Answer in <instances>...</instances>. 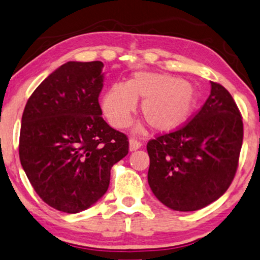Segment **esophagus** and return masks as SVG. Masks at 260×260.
<instances>
[{
    "instance_id": "obj_1",
    "label": "esophagus",
    "mask_w": 260,
    "mask_h": 260,
    "mask_svg": "<svg viewBox=\"0 0 260 260\" xmlns=\"http://www.w3.org/2000/svg\"><path fill=\"white\" fill-rule=\"evenodd\" d=\"M140 146H142V143L138 142L137 139L131 138V139L129 140V150H130V151L138 150V148H140Z\"/></svg>"
}]
</instances>
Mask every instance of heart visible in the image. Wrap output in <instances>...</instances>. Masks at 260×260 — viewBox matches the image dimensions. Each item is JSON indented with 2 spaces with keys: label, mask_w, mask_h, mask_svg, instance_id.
<instances>
[{
  "label": "heart",
  "mask_w": 260,
  "mask_h": 260,
  "mask_svg": "<svg viewBox=\"0 0 260 260\" xmlns=\"http://www.w3.org/2000/svg\"><path fill=\"white\" fill-rule=\"evenodd\" d=\"M136 100H143L140 113L156 133L168 134L188 122L197 107L194 87L167 74L138 72L124 84H114L102 98V110L110 124H129Z\"/></svg>",
  "instance_id": "obj_1"
}]
</instances>
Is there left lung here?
I'll list each match as a JSON object with an SVG mask.
<instances>
[{"mask_svg": "<svg viewBox=\"0 0 260 260\" xmlns=\"http://www.w3.org/2000/svg\"><path fill=\"white\" fill-rule=\"evenodd\" d=\"M211 94L190 121L147 143V180L174 211H197L226 192L235 177L243 142L242 115L226 88L211 82Z\"/></svg>", "mask_w": 260, "mask_h": 260, "instance_id": "1", "label": "left lung"}]
</instances>
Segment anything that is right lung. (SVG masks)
<instances>
[{"label": "right lung", "instance_id": "right-lung-1", "mask_svg": "<svg viewBox=\"0 0 260 260\" xmlns=\"http://www.w3.org/2000/svg\"><path fill=\"white\" fill-rule=\"evenodd\" d=\"M104 63H66L50 74L25 106L20 164L49 206L78 213L106 193L110 169L129 152L127 137L102 118Z\"/></svg>", "mask_w": 260, "mask_h": 260}]
</instances>
